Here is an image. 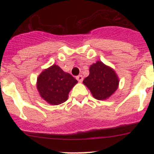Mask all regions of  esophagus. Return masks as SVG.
<instances>
[{
	"label": "esophagus",
	"instance_id": "34e87169",
	"mask_svg": "<svg viewBox=\"0 0 154 154\" xmlns=\"http://www.w3.org/2000/svg\"><path fill=\"white\" fill-rule=\"evenodd\" d=\"M76 79H77V80H78L79 82H82V81H83V76H82V75H78V76H77V77H76Z\"/></svg>",
	"mask_w": 154,
	"mask_h": 154
}]
</instances>
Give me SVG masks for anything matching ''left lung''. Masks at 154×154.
<instances>
[{
	"label": "left lung",
	"mask_w": 154,
	"mask_h": 154,
	"mask_svg": "<svg viewBox=\"0 0 154 154\" xmlns=\"http://www.w3.org/2000/svg\"><path fill=\"white\" fill-rule=\"evenodd\" d=\"M92 96L97 100H106L119 87V79L114 70L97 61L89 68V75L83 80Z\"/></svg>",
	"instance_id": "8db88e82"
}]
</instances>
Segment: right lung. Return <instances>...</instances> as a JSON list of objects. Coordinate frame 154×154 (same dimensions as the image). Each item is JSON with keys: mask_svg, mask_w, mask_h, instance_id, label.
<instances>
[{"mask_svg": "<svg viewBox=\"0 0 154 154\" xmlns=\"http://www.w3.org/2000/svg\"><path fill=\"white\" fill-rule=\"evenodd\" d=\"M77 80L57 65L44 70L37 78L40 96L52 105H59L68 100V93Z\"/></svg>", "mask_w": 154, "mask_h": 154, "instance_id": "right-lung-1", "label": "right lung"}]
</instances>
